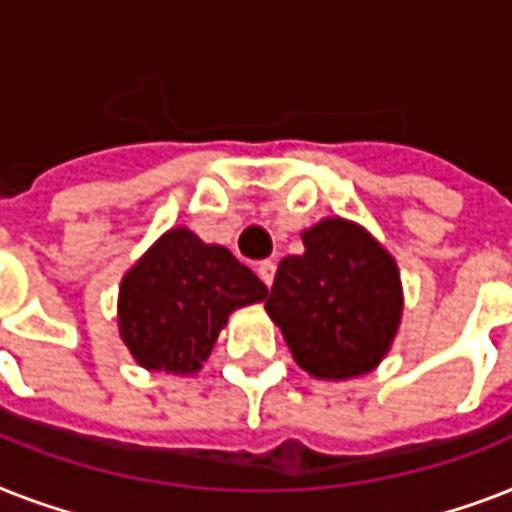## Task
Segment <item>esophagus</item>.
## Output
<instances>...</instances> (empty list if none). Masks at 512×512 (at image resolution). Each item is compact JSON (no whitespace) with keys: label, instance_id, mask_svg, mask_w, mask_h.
Listing matches in <instances>:
<instances>
[{"label":"esophagus","instance_id":"34e87169","mask_svg":"<svg viewBox=\"0 0 512 512\" xmlns=\"http://www.w3.org/2000/svg\"><path fill=\"white\" fill-rule=\"evenodd\" d=\"M257 276L271 287L273 284V276H276V263L273 260H263V263H257Z\"/></svg>","mask_w":512,"mask_h":512}]
</instances>
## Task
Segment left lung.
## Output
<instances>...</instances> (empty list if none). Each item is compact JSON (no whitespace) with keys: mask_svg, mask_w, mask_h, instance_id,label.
Here are the masks:
<instances>
[{"mask_svg":"<svg viewBox=\"0 0 512 512\" xmlns=\"http://www.w3.org/2000/svg\"><path fill=\"white\" fill-rule=\"evenodd\" d=\"M305 252L281 260L265 308L305 372L324 380L380 364L401 321L393 257L358 225L329 217L303 233Z\"/></svg>","mask_w":512,"mask_h":512,"instance_id":"1","label":"left lung"}]
</instances>
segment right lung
Segmentation results:
<instances>
[{
	"instance_id": "add662e5",
	"label": "right lung",
	"mask_w": 512,
	"mask_h": 512,
	"mask_svg": "<svg viewBox=\"0 0 512 512\" xmlns=\"http://www.w3.org/2000/svg\"><path fill=\"white\" fill-rule=\"evenodd\" d=\"M265 295L268 287L228 249L175 228L124 276L119 332L140 366L191 374L207 361L228 313Z\"/></svg>"
}]
</instances>
